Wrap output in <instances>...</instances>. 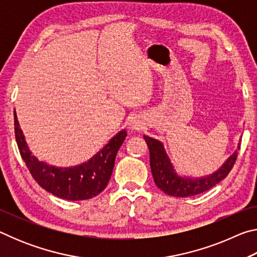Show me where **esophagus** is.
Returning <instances> with one entry per match:
<instances>
[{"mask_svg":"<svg viewBox=\"0 0 257 257\" xmlns=\"http://www.w3.org/2000/svg\"><path fill=\"white\" fill-rule=\"evenodd\" d=\"M132 127H133V128H136V124H135V123H132Z\"/></svg>","mask_w":257,"mask_h":257,"instance_id":"obj_1","label":"esophagus"}]
</instances>
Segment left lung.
I'll return each instance as SVG.
<instances>
[{
	"mask_svg": "<svg viewBox=\"0 0 257 257\" xmlns=\"http://www.w3.org/2000/svg\"><path fill=\"white\" fill-rule=\"evenodd\" d=\"M144 139L150 150V164L155 185L165 194L175 197H189L211 189L229 175L238 156L236 151L213 175L193 179L177 175L162 143L149 136H144Z\"/></svg>",
	"mask_w": 257,
	"mask_h": 257,
	"instance_id": "obj_1",
	"label": "left lung"
}]
</instances>
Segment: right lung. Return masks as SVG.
Here are the masks:
<instances>
[{
  "mask_svg": "<svg viewBox=\"0 0 257 257\" xmlns=\"http://www.w3.org/2000/svg\"><path fill=\"white\" fill-rule=\"evenodd\" d=\"M15 135L20 155L35 181L54 196L68 201H84L97 196L106 188L110 180L115 156L124 142L127 132L115 135L106 146L88 162L73 168H56L38 161L26 144L15 111Z\"/></svg>",
  "mask_w": 257,
  "mask_h": 257,
  "instance_id": "1",
  "label": "right lung"
}]
</instances>
